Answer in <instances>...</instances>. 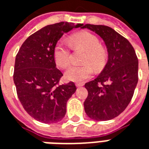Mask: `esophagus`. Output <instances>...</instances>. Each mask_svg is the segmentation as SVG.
Returning <instances> with one entry per match:
<instances>
[{
  "label": "esophagus",
  "mask_w": 149,
  "mask_h": 149,
  "mask_svg": "<svg viewBox=\"0 0 149 149\" xmlns=\"http://www.w3.org/2000/svg\"><path fill=\"white\" fill-rule=\"evenodd\" d=\"M76 86H77V88H80V87H82V86H84V84L83 83H76Z\"/></svg>",
  "instance_id": "obj_1"
}]
</instances>
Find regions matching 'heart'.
<instances>
[{
	"mask_svg": "<svg viewBox=\"0 0 149 149\" xmlns=\"http://www.w3.org/2000/svg\"><path fill=\"white\" fill-rule=\"evenodd\" d=\"M70 44L75 49H80L85 51L82 65L69 67L65 72V78L69 81L81 83L91 77L96 70L103 69L107 63V53L105 48L100 46L99 38L87 31L76 33L70 38ZM54 59L56 65L61 69H65L70 64V47L69 45L59 42L54 48Z\"/></svg>",
	"mask_w": 149,
	"mask_h": 149,
	"instance_id": "obj_1",
	"label": "heart"
}]
</instances>
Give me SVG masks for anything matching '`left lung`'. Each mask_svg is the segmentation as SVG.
<instances>
[{
    "instance_id": "obj_1",
    "label": "left lung",
    "mask_w": 149,
    "mask_h": 149,
    "mask_svg": "<svg viewBox=\"0 0 149 149\" xmlns=\"http://www.w3.org/2000/svg\"><path fill=\"white\" fill-rule=\"evenodd\" d=\"M100 35L108 53V60L100 74L84 84L88 91L84 102L87 115L96 121L118 116L130 102L138 81V59L130 42L111 27L85 24Z\"/></svg>"
}]
</instances>
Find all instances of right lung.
<instances>
[{"instance_id":"add662e5","label":"right lung","mask_w":149,"mask_h":149,"mask_svg":"<svg viewBox=\"0 0 149 149\" xmlns=\"http://www.w3.org/2000/svg\"><path fill=\"white\" fill-rule=\"evenodd\" d=\"M83 24L61 22L38 30L24 41L16 54L13 80L27 114L42 123L63 118L67 101L77 90L73 82L59 85L63 76L56 68L54 48L61 36Z\"/></svg>"}]
</instances>
